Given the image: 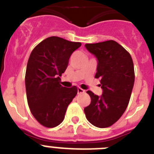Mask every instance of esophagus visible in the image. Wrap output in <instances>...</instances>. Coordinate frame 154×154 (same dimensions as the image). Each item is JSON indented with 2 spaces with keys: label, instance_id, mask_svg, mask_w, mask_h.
<instances>
[{
  "label": "esophagus",
  "instance_id": "esophagus-1",
  "mask_svg": "<svg viewBox=\"0 0 154 154\" xmlns=\"http://www.w3.org/2000/svg\"><path fill=\"white\" fill-rule=\"evenodd\" d=\"M78 94H82V93H85V90H83L82 88H79V87H78Z\"/></svg>",
  "mask_w": 154,
  "mask_h": 154
}]
</instances>
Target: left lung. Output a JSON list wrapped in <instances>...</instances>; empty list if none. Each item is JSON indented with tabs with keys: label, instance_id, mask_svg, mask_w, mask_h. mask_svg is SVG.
Listing matches in <instances>:
<instances>
[{
	"label": "left lung",
	"instance_id": "1",
	"mask_svg": "<svg viewBox=\"0 0 154 154\" xmlns=\"http://www.w3.org/2000/svg\"><path fill=\"white\" fill-rule=\"evenodd\" d=\"M97 59L95 78L101 79L102 94L87 91L91 103L84 108L87 120L97 128L115 124L129 103L134 83V69L131 55L114 40L85 45Z\"/></svg>",
	"mask_w": 154,
	"mask_h": 154
}]
</instances>
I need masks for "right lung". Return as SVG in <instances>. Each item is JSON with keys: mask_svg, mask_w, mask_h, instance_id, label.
I'll return each mask as SVG.
<instances>
[{"mask_svg": "<svg viewBox=\"0 0 154 154\" xmlns=\"http://www.w3.org/2000/svg\"><path fill=\"white\" fill-rule=\"evenodd\" d=\"M81 43L50 36L39 43L31 53L25 75L29 108L36 121L54 128L64 120L68 105L78 92L77 87L60 84L69 60Z\"/></svg>", "mask_w": 154, "mask_h": 154, "instance_id": "obj_1", "label": "right lung"}]
</instances>
